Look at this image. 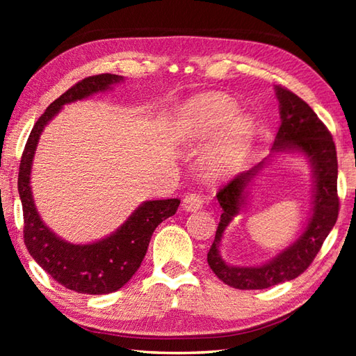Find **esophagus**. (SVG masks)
Returning a JSON list of instances; mask_svg holds the SVG:
<instances>
[{
    "label": "esophagus",
    "mask_w": 356,
    "mask_h": 356,
    "mask_svg": "<svg viewBox=\"0 0 356 356\" xmlns=\"http://www.w3.org/2000/svg\"><path fill=\"white\" fill-rule=\"evenodd\" d=\"M203 207V197L197 193H191L185 195V199L182 202V208L186 211V213H194V211H199Z\"/></svg>",
    "instance_id": "34e87169"
}]
</instances>
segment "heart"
Returning a JSON list of instances; mask_svg holds the SVG:
<instances>
[{"instance_id":"b5f03b06","label":"heart","mask_w":356,"mask_h":356,"mask_svg":"<svg viewBox=\"0 0 356 356\" xmlns=\"http://www.w3.org/2000/svg\"><path fill=\"white\" fill-rule=\"evenodd\" d=\"M236 113V102L220 93L195 97L182 111L179 130L188 142L205 140L225 125L203 162V171L211 180H220L237 171L251 145L252 120Z\"/></svg>"}]
</instances>
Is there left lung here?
<instances>
[{
	"label": "left lung",
	"instance_id": "left-lung-1",
	"mask_svg": "<svg viewBox=\"0 0 356 356\" xmlns=\"http://www.w3.org/2000/svg\"><path fill=\"white\" fill-rule=\"evenodd\" d=\"M275 95L280 102L282 125L272 145V154L298 151L311 162L314 177L312 214L303 234L272 260L260 266H232L222 259L218 246L226 226L245 207L249 184L264 168L272 156L249 171L240 172L229 184L220 188L217 193V200L222 207V216L216 231V238L208 252V264L225 284L236 289H266L303 274L318 254L338 218V161L330 131L315 115V111L291 90L275 87Z\"/></svg>",
	"mask_w": 356,
	"mask_h": 356
}]
</instances>
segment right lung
<instances>
[{
	"instance_id": "obj_1",
	"label": "right lung",
	"mask_w": 356,
	"mask_h": 356,
	"mask_svg": "<svg viewBox=\"0 0 356 356\" xmlns=\"http://www.w3.org/2000/svg\"><path fill=\"white\" fill-rule=\"evenodd\" d=\"M120 81L122 76L110 73L88 76L53 101L32 128L19 163L18 191L24 213L27 251L55 282L79 293H111L130 282L147 254L154 229L165 218L176 214L180 205L179 199L143 202L119 229L88 245H73L58 237L38 214L30 188V172L44 127L65 104L105 92Z\"/></svg>"
}]
</instances>
